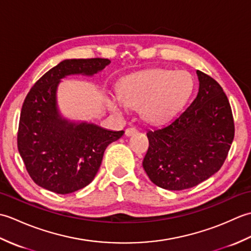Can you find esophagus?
I'll return each instance as SVG.
<instances>
[{
    "label": "esophagus",
    "instance_id": "obj_1",
    "mask_svg": "<svg viewBox=\"0 0 251 251\" xmlns=\"http://www.w3.org/2000/svg\"><path fill=\"white\" fill-rule=\"evenodd\" d=\"M136 132H137V129L135 128V127H130V128H127V129H126L125 135H126L127 137H129V136H131V135L136 134Z\"/></svg>",
    "mask_w": 251,
    "mask_h": 251
}]
</instances>
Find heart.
<instances>
[{"label": "heart", "mask_w": 251, "mask_h": 251, "mask_svg": "<svg viewBox=\"0 0 251 251\" xmlns=\"http://www.w3.org/2000/svg\"><path fill=\"white\" fill-rule=\"evenodd\" d=\"M194 81L186 71L152 69L125 77L120 84L119 97L111 98L110 109L121 113L124 106L138 108L143 119L159 123L175 115L193 93Z\"/></svg>", "instance_id": "heart-1"}]
</instances>
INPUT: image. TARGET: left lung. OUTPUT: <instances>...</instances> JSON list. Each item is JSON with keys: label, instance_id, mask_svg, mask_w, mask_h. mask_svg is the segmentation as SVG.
Segmentation results:
<instances>
[{"label": "left lung", "instance_id": "obj_1", "mask_svg": "<svg viewBox=\"0 0 251 251\" xmlns=\"http://www.w3.org/2000/svg\"><path fill=\"white\" fill-rule=\"evenodd\" d=\"M200 88L188 108L158 128L147 132L149 149L142 166L159 188H193L216 174L234 139L232 109L222 87L196 71Z\"/></svg>", "mask_w": 251, "mask_h": 251}]
</instances>
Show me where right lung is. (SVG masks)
Listing matches in <instances>:
<instances>
[{
	"mask_svg": "<svg viewBox=\"0 0 251 251\" xmlns=\"http://www.w3.org/2000/svg\"><path fill=\"white\" fill-rule=\"evenodd\" d=\"M103 58L63 60L37 81L21 109L17 146L34 182L57 194L81 190L94 180L106 147L124 130L70 122L59 114L57 87L71 74L92 76L109 65Z\"/></svg>",
	"mask_w": 251,
	"mask_h": 251,
	"instance_id": "obj_1",
	"label": "right lung"
}]
</instances>
